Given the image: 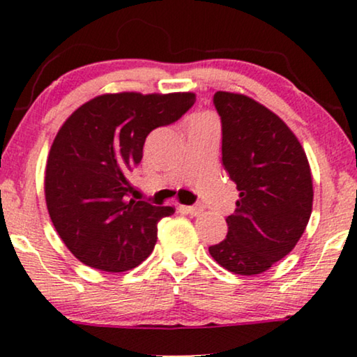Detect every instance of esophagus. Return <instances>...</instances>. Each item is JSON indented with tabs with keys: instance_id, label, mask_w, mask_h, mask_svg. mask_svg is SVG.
I'll use <instances>...</instances> for the list:
<instances>
[{
	"instance_id": "34e87169",
	"label": "esophagus",
	"mask_w": 357,
	"mask_h": 357,
	"mask_svg": "<svg viewBox=\"0 0 357 357\" xmlns=\"http://www.w3.org/2000/svg\"><path fill=\"white\" fill-rule=\"evenodd\" d=\"M183 209L185 213L192 214V216H199L204 211V208L202 206V204H193V206H180Z\"/></svg>"
}]
</instances>
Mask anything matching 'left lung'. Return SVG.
Masks as SVG:
<instances>
[{
    "instance_id": "1",
    "label": "left lung",
    "mask_w": 357,
    "mask_h": 357,
    "mask_svg": "<svg viewBox=\"0 0 357 357\" xmlns=\"http://www.w3.org/2000/svg\"><path fill=\"white\" fill-rule=\"evenodd\" d=\"M214 105L222 121V164L238 199L226 238L209 255L234 275H260L305 231L314 203L310 165L289 126L260 102L218 91Z\"/></svg>"
}]
</instances>
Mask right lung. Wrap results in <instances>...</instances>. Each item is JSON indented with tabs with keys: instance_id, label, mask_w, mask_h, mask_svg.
Segmentation results:
<instances>
[{
	"instance_id": "add662e5",
	"label": "right lung",
	"mask_w": 357,
	"mask_h": 357,
	"mask_svg": "<svg viewBox=\"0 0 357 357\" xmlns=\"http://www.w3.org/2000/svg\"><path fill=\"white\" fill-rule=\"evenodd\" d=\"M195 99L193 92L102 94L58 130L45 169L47 209L63 243L84 265L121 273L153 252L158 222L175 209L130 198L128 175L143 159L146 136L177 121Z\"/></svg>"
}]
</instances>
